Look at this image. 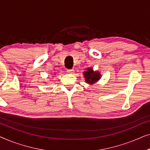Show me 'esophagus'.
I'll return each mask as SVG.
<instances>
[{
    "label": "esophagus",
    "instance_id": "esophagus-1",
    "mask_svg": "<svg viewBox=\"0 0 150 150\" xmlns=\"http://www.w3.org/2000/svg\"><path fill=\"white\" fill-rule=\"evenodd\" d=\"M67 73H69V74H73L74 72V69H67Z\"/></svg>",
    "mask_w": 150,
    "mask_h": 150
}]
</instances>
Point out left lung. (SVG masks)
<instances>
[{
	"label": "left lung",
	"instance_id": "obj_1",
	"mask_svg": "<svg viewBox=\"0 0 150 150\" xmlns=\"http://www.w3.org/2000/svg\"><path fill=\"white\" fill-rule=\"evenodd\" d=\"M83 75L85 79V83L89 85H93L94 83H97L102 76L100 71L98 70L94 71L92 67L86 68V71L83 72Z\"/></svg>",
	"mask_w": 150,
	"mask_h": 150
}]
</instances>
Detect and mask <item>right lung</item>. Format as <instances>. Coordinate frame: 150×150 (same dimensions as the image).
I'll use <instances>...</instances> for the list:
<instances>
[{
	"label": "right lung",
	"mask_w": 150,
	"mask_h": 150,
	"mask_svg": "<svg viewBox=\"0 0 150 150\" xmlns=\"http://www.w3.org/2000/svg\"><path fill=\"white\" fill-rule=\"evenodd\" d=\"M54 74V75H55V74H56V73H55V72H54V74Z\"/></svg>",
	"instance_id": "add662e5"
}]
</instances>
